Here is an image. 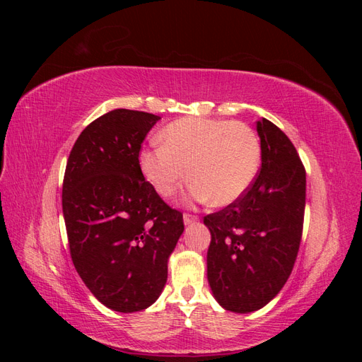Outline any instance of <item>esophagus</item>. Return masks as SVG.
<instances>
[{
  "mask_svg": "<svg viewBox=\"0 0 362 362\" xmlns=\"http://www.w3.org/2000/svg\"><path fill=\"white\" fill-rule=\"evenodd\" d=\"M198 216H194V214H190V213H184V223L185 225H192V223H194V222H198Z\"/></svg>",
  "mask_w": 362,
  "mask_h": 362,
  "instance_id": "obj_1",
  "label": "esophagus"
}]
</instances>
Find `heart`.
<instances>
[{
	"label": "heart",
	"instance_id": "obj_1",
	"mask_svg": "<svg viewBox=\"0 0 362 362\" xmlns=\"http://www.w3.org/2000/svg\"><path fill=\"white\" fill-rule=\"evenodd\" d=\"M164 145L140 152L146 181L163 198H170L189 178L187 196L228 205L249 190L261 161L257 133L245 122L210 117H182L161 131Z\"/></svg>",
	"mask_w": 362,
	"mask_h": 362
}]
</instances>
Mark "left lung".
Instances as JSON below:
<instances>
[{
    "label": "left lung",
    "instance_id": "1",
    "mask_svg": "<svg viewBox=\"0 0 362 362\" xmlns=\"http://www.w3.org/2000/svg\"><path fill=\"white\" fill-rule=\"evenodd\" d=\"M261 168L242 198L206 214L211 233L208 282L225 310L267 305L294 267L302 240L306 172L291 140L267 119L257 122Z\"/></svg>",
    "mask_w": 362,
    "mask_h": 362
}]
</instances>
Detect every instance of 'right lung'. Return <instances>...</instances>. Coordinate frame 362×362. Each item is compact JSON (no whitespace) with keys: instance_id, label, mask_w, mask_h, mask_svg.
I'll list each match as a JSON object with an SVG mask.
<instances>
[{"instance_id":"right-lung-1","label":"right lung","mask_w":362,"mask_h":362,"mask_svg":"<svg viewBox=\"0 0 362 362\" xmlns=\"http://www.w3.org/2000/svg\"><path fill=\"white\" fill-rule=\"evenodd\" d=\"M158 119L127 108L95 119L64 170L62 204L75 270L98 300L119 313L141 311L158 299L184 231L182 213L140 170L141 144Z\"/></svg>"}]
</instances>
